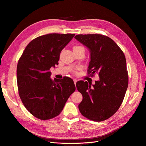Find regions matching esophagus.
<instances>
[{"label":"esophagus","mask_w":146,"mask_h":146,"mask_svg":"<svg viewBox=\"0 0 146 146\" xmlns=\"http://www.w3.org/2000/svg\"><path fill=\"white\" fill-rule=\"evenodd\" d=\"M77 81V80L76 79H74V84H76Z\"/></svg>","instance_id":"esophagus-1"}]
</instances>
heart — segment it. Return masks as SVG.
<instances>
[{
    "label": "heart",
    "instance_id": "b5f03b06",
    "mask_svg": "<svg viewBox=\"0 0 146 146\" xmlns=\"http://www.w3.org/2000/svg\"><path fill=\"white\" fill-rule=\"evenodd\" d=\"M73 50H74V51H78V50H83V51H84L85 52V48L83 47V46H81V45H75V46H74V47H73ZM80 69V68H76V69H74L73 70V72L74 74L77 73V70H78Z\"/></svg>",
    "mask_w": 146,
    "mask_h": 146
}]
</instances>
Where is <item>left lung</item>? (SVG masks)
<instances>
[{
  "mask_svg": "<svg viewBox=\"0 0 146 146\" xmlns=\"http://www.w3.org/2000/svg\"><path fill=\"white\" fill-rule=\"evenodd\" d=\"M75 38L90 50L87 75L93 77L97 74L100 77L93 87L87 81L81 80L76 83L83 95L79 110L89 120H106L119 110L127 88L125 54L112 39L103 35H77Z\"/></svg>",
  "mask_w": 146,
  "mask_h": 146,
  "instance_id": "obj_1",
  "label": "left lung"
}]
</instances>
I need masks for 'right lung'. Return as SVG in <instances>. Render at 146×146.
Segmentation results:
<instances>
[{"label":"right lung","mask_w":146,"mask_h":146,"mask_svg":"<svg viewBox=\"0 0 146 146\" xmlns=\"http://www.w3.org/2000/svg\"><path fill=\"white\" fill-rule=\"evenodd\" d=\"M74 35L49 33L38 36L29 43L19 60L20 98L28 111L39 119L47 120L60 114L75 90L71 78L51 79L50 71L51 66L59 64L61 51Z\"/></svg>","instance_id":"add662e5"}]
</instances>
